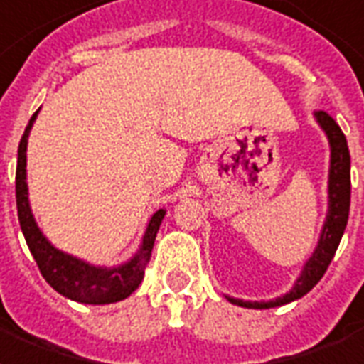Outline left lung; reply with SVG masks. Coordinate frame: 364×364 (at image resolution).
Wrapping results in <instances>:
<instances>
[{"label": "left lung", "mask_w": 364, "mask_h": 364, "mask_svg": "<svg viewBox=\"0 0 364 364\" xmlns=\"http://www.w3.org/2000/svg\"><path fill=\"white\" fill-rule=\"evenodd\" d=\"M314 119L324 131L328 144H330V168H328V210L326 220L320 230L316 247L306 258L303 270L293 282V287L284 295L268 301H245L225 295V299L243 309H274L297 301L311 291L324 276L328 266L332 262L333 255L338 250L343 231H346L347 218H349V203H351V156L347 148L346 134L341 133L340 125L326 114L314 112Z\"/></svg>", "instance_id": "8db88e82"}]
</instances>
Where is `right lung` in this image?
Masks as SVG:
<instances>
[{"label":"right lung","instance_id":"right-lung-1","mask_svg":"<svg viewBox=\"0 0 364 364\" xmlns=\"http://www.w3.org/2000/svg\"><path fill=\"white\" fill-rule=\"evenodd\" d=\"M38 112L32 115L28 125L24 129L17 154L15 193H17L18 223H21L26 245H28L44 279L59 295L77 301V303H85V305H109V303L123 301L141 285L142 278H144V268L152 255L156 233L160 230L161 220L166 216V208L156 210L154 214L148 218L146 230L142 233L139 249L133 257L121 264L96 266L79 257H73L65 250L58 249L38 228V222L32 214L31 198H28L26 146H28V136H31L34 121L38 117Z\"/></svg>","mask_w":364,"mask_h":364}]
</instances>
